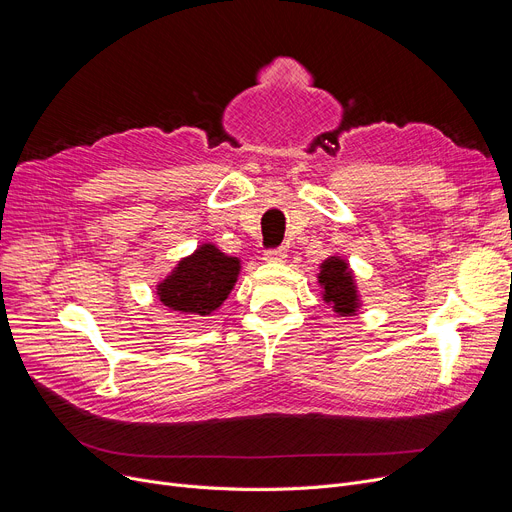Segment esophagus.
I'll return each instance as SVG.
<instances>
[{"label": "esophagus", "instance_id": "34e87169", "mask_svg": "<svg viewBox=\"0 0 512 512\" xmlns=\"http://www.w3.org/2000/svg\"><path fill=\"white\" fill-rule=\"evenodd\" d=\"M263 259L267 263H284L286 261V249L284 247H278V249H267L263 253Z\"/></svg>", "mask_w": 512, "mask_h": 512}]
</instances>
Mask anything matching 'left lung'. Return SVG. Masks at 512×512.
<instances>
[{"label": "left lung", "instance_id": "left-lung-1", "mask_svg": "<svg viewBox=\"0 0 512 512\" xmlns=\"http://www.w3.org/2000/svg\"><path fill=\"white\" fill-rule=\"evenodd\" d=\"M319 284L324 288V301L332 305V309L346 317L355 315L361 307L357 284L353 278L351 267L340 257H328L319 265Z\"/></svg>", "mask_w": 512, "mask_h": 512}]
</instances>
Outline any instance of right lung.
Listing matches in <instances>:
<instances>
[{"mask_svg":"<svg viewBox=\"0 0 512 512\" xmlns=\"http://www.w3.org/2000/svg\"><path fill=\"white\" fill-rule=\"evenodd\" d=\"M238 274L240 259L207 242L193 255L180 259L172 274L157 284V297L172 311L209 315L228 299Z\"/></svg>","mask_w":512,"mask_h":512,"instance_id":"add662e5","label":"right lung"}]
</instances>
